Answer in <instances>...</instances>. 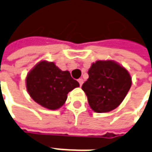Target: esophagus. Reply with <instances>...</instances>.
Listing matches in <instances>:
<instances>
[{"label": "esophagus", "instance_id": "1", "mask_svg": "<svg viewBox=\"0 0 152 152\" xmlns=\"http://www.w3.org/2000/svg\"><path fill=\"white\" fill-rule=\"evenodd\" d=\"M78 82H79V84H80V86H82V84H83V79H81V78H80V79H78Z\"/></svg>", "mask_w": 152, "mask_h": 152}]
</instances>
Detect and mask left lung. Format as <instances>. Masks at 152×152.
<instances>
[{"instance_id":"8db88e82","label":"left lung","mask_w":152,"mask_h":152,"mask_svg":"<svg viewBox=\"0 0 152 152\" xmlns=\"http://www.w3.org/2000/svg\"><path fill=\"white\" fill-rule=\"evenodd\" d=\"M81 89L94 112L107 113L123 102L132 84L129 71L113 60H97L88 70Z\"/></svg>"}]
</instances>
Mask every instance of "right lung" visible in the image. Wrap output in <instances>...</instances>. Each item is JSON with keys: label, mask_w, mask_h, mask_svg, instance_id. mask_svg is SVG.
Masks as SVG:
<instances>
[{"label": "right lung", "mask_w": 152, "mask_h": 152, "mask_svg": "<svg viewBox=\"0 0 152 152\" xmlns=\"http://www.w3.org/2000/svg\"><path fill=\"white\" fill-rule=\"evenodd\" d=\"M80 86L68 71H61L54 62L41 60L29 71L26 87L30 97L42 107L56 110L64 105L67 94Z\"/></svg>", "instance_id": "obj_1"}]
</instances>
